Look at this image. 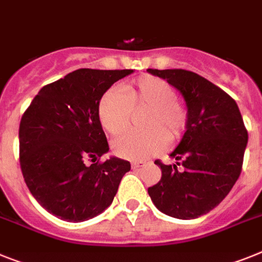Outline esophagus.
Masks as SVG:
<instances>
[{"mask_svg":"<svg viewBox=\"0 0 262 262\" xmlns=\"http://www.w3.org/2000/svg\"><path fill=\"white\" fill-rule=\"evenodd\" d=\"M145 164H146L145 161H135L133 164H132V168H133V169L142 168V166H145Z\"/></svg>","mask_w":262,"mask_h":262,"instance_id":"esophagus-1","label":"esophagus"}]
</instances>
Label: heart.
<instances>
[{"label":"heart","instance_id":"b5f03b06","mask_svg":"<svg viewBox=\"0 0 262 262\" xmlns=\"http://www.w3.org/2000/svg\"><path fill=\"white\" fill-rule=\"evenodd\" d=\"M149 107L144 132H133L113 142V151L122 158L142 160L164 150L168 137L181 136L188 122L186 107L176 100L174 88L155 76H142L126 85L122 93L111 89L100 98L98 121L112 136L124 133L130 124V109ZM168 136H166V135Z\"/></svg>","mask_w":262,"mask_h":262}]
</instances>
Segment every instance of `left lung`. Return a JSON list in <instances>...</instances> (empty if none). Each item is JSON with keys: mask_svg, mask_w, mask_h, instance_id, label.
Listing matches in <instances>:
<instances>
[{"mask_svg": "<svg viewBox=\"0 0 262 262\" xmlns=\"http://www.w3.org/2000/svg\"><path fill=\"white\" fill-rule=\"evenodd\" d=\"M146 72L179 90L188 112L185 133L169 155L183 169L155 161L162 176L148 193L166 216L197 219L214 209L236 184L248 132L236 101L204 77L182 69Z\"/></svg>", "mask_w": 262, "mask_h": 262, "instance_id": "1", "label": "left lung"}]
</instances>
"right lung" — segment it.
Here are the masks:
<instances>
[{
    "label": "right lung",
    "mask_w": 262,
    "mask_h": 262,
    "mask_svg": "<svg viewBox=\"0 0 262 262\" xmlns=\"http://www.w3.org/2000/svg\"><path fill=\"white\" fill-rule=\"evenodd\" d=\"M133 70L78 69L39 90L19 124V164L39 205L60 220L81 223L113 202L130 162L111 157L98 121L100 98ZM86 161L94 164L88 165Z\"/></svg>",
    "instance_id": "1"
}]
</instances>
